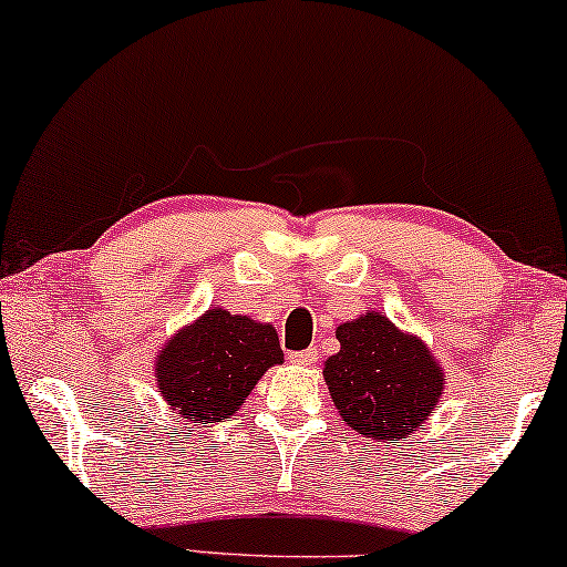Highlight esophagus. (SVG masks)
<instances>
[{
  "label": "esophagus",
  "instance_id": "34e87169",
  "mask_svg": "<svg viewBox=\"0 0 567 567\" xmlns=\"http://www.w3.org/2000/svg\"><path fill=\"white\" fill-rule=\"evenodd\" d=\"M317 348H308V350H296V353H290V361L292 363H300V367H311V363H317Z\"/></svg>",
  "mask_w": 567,
  "mask_h": 567
}]
</instances>
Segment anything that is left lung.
I'll use <instances>...</instances> for the list:
<instances>
[{"instance_id": "1", "label": "left lung", "mask_w": 567, "mask_h": 567, "mask_svg": "<svg viewBox=\"0 0 567 567\" xmlns=\"http://www.w3.org/2000/svg\"><path fill=\"white\" fill-rule=\"evenodd\" d=\"M334 334L340 350L324 361V382L342 421L377 442L419 432L444 392V371L432 348L382 311L361 313Z\"/></svg>"}]
</instances>
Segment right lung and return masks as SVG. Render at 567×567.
<instances>
[{
  "mask_svg": "<svg viewBox=\"0 0 567 567\" xmlns=\"http://www.w3.org/2000/svg\"><path fill=\"white\" fill-rule=\"evenodd\" d=\"M285 361L277 329L212 306L164 342L154 382L185 429L230 419L259 379Z\"/></svg>",
  "mask_w": 567,
  "mask_h": 567,
  "instance_id": "add662e5",
  "label": "right lung"
}]
</instances>
